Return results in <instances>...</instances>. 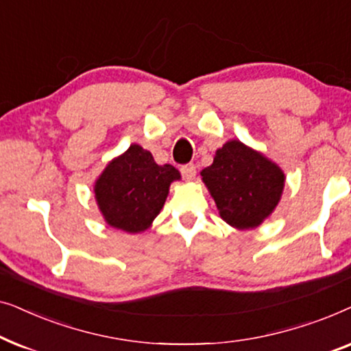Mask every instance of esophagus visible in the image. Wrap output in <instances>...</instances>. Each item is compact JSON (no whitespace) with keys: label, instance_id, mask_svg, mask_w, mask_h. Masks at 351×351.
I'll list each match as a JSON object with an SVG mask.
<instances>
[{"label":"esophagus","instance_id":"esophagus-1","mask_svg":"<svg viewBox=\"0 0 351 351\" xmlns=\"http://www.w3.org/2000/svg\"><path fill=\"white\" fill-rule=\"evenodd\" d=\"M180 172H182V176H184V179L193 180L196 176V166L195 165H184L180 167Z\"/></svg>","mask_w":351,"mask_h":351}]
</instances>
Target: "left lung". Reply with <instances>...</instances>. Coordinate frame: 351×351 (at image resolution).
Here are the masks:
<instances>
[{"instance_id": "obj_1", "label": "left lung", "mask_w": 351, "mask_h": 351, "mask_svg": "<svg viewBox=\"0 0 351 351\" xmlns=\"http://www.w3.org/2000/svg\"><path fill=\"white\" fill-rule=\"evenodd\" d=\"M201 177L220 217L238 230L258 227L275 210L286 180L276 162L239 141L219 148Z\"/></svg>"}]
</instances>
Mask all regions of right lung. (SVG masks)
Returning a JSON list of instances; mask_svg holds the SVG:
<instances>
[{
    "label": "right lung",
    "mask_w": 351,
    "mask_h": 351,
    "mask_svg": "<svg viewBox=\"0 0 351 351\" xmlns=\"http://www.w3.org/2000/svg\"><path fill=\"white\" fill-rule=\"evenodd\" d=\"M174 180H180L174 166L156 165L150 152L132 143L95 180V201L110 227L141 233L160 214Z\"/></svg>",
    "instance_id": "1"
}]
</instances>
